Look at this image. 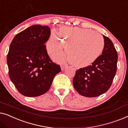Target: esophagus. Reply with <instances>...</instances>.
<instances>
[{
	"label": "esophagus",
	"mask_w": 128,
	"mask_h": 128,
	"mask_svg": "<svg viewBox=\"0 0 128 128\" xmlns=\"http://www.w3.org/2000/svg\"><path fill=\"white\" fill-rule=\"evenodd\" d=\"M66 68V66H61V69H62V71H63V70H64Z\"/></svg>",
	"instance_id": "1"
}]
</instances>
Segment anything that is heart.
Returning a JSON list of instances; mask_svg holds the SVG:
<instances>
[{
    "label": "heart",
    "instance_id": "obj_1",
    "mask_svg": "<svg viewBox=\"0 0 128 128\" xmlns=\"http://www.w3.org/2000/svg\"><path fill=\"white\" fill-rule=\"evenodd\" d=\"M58 34L51 32L46 43L48 52L52 53L62 51L67 46L68 53L53 55L54 60L59 62H71L78 68L89 66L98 58L103 51L104 42L99 34L89 29L72 26H62Z\"/></svg>",
    "mask_w": 128,
    "mask_h": 128
}]
</instances>
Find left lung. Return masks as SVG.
Returning <instances> with one entry per match:
<instances>
[{"instance_id": "1", "label": "left lung", "mask_w": 128, "mask_h": 128, "mask_svg": "<svg viewBox=\"0 0 128 128\" xmlns=\"http://www.w3.org/2000/svg\"><path fill=\"white\" fill-rule=\"evenodd\" d=\"M103 38L102 54L90 66L76 70L73 79L74 87L82 96L94 98L106 93L116 75L117 52L110 39Z\"/></svg>"}]
</instances>
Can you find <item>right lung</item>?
I'll return each mask as SVG.
<instances>
[{
	"instance_id": "1",
	"label": "right lung",
	"mask_w": 128,
	"mask_h": 128,
	"mask_svg": "<svg viewBox=\"0 0 128 128\" xmlns=\"http://www.w3.org/2000/svg\"><path fill=\"white\" fill-rule=\"evenodd\" d=\"M50 35L48 26L34 25L12 39L7 56L8 74L21 94L37 97L48 90L60 66L47 53L45 43Z\"/></svg>"
}]
</instances>
